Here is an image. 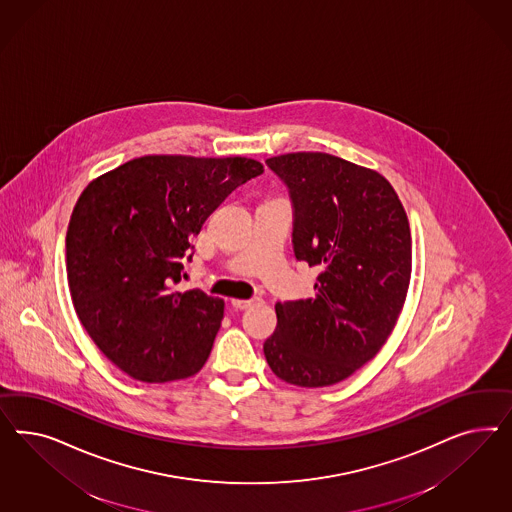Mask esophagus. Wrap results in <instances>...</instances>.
Here are the masks:
<instances>
[{
	"instance_id": "1",
	"label": "esophagus",
	"mask_w": 512,
	"mask_h": 512,
	"mask_svg": "<svg viewBox=\"0 0 512 512\" xmlns=\"http://www.w3.org/2000/svg\"><path fill=\"white\" fill-rule=\"evenodd\" d=\"M261 302V298H249V300H233V308L236 310H248L251 306H255V304H259Z\"/></svg>"
}]
</instances>
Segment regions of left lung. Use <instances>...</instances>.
Here are the masks:
<instances>
[{
  "instance_id": "1",
  "label": "left lung",
  "mask_w": 512,
  "mask_h": 512,
  "mask_svg": "<svg viewBox=\"0 0 512 512\" xmlns=\"http://www.w3.org/2000/svg\"><path fill=\"white\" fill-rule=\"evenodd\" d=\"M289 187L293 248L319 266L315 298L278 302L264 357L296 387L336 385L385 345L411 279V231L379 172L323 152L266 159Z\"/></svg>"
}]
</instances>
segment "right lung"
Masks as SVG:
<instances>
[{"label":"right lung","instance_id":"1","mask_svg":"<svg viewBox=\"0 0 512 512\" xmlns=\"http://www.w3.org/2000/svg\"><path fill=\"white\" fill-rule=\"evenodd\" d=\"M263 171L248 157L144 155L78 197L65 238L73 306L93 343L129 377L167 383L204 366L225 302L201 289L180 293L174 283L204 221Z\"/></svg>","mask_w":512,"mask_h":512}]
</instances>
